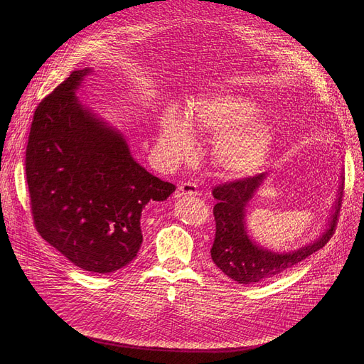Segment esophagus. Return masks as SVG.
Wrapping results in <instances>:
<instances>
[{
    "instance_id": "obj_1",
    "label": "esophagus",
    "mask_w": 364,
    "mask_h": 364,
    "mask_svg": "<svg viewBox=\"0 0 364 364\" xmlns=\"http://www.w3.org/2000/svg\"><path fill=\"white\" fill-rule=\"evenodd\" d=\"M198 194L197 186L193 183H181L176 191V198L181 197H194Z\"/></svg>"
}]
</instances>
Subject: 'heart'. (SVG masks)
<instances>
[{
  "mask_svg": "<svg viewBox=\"0 0 364 364\" xmlns=\"http://www.w3.org/2000/svg\"><path fill=\"white\" fill-rule=\"evenodd\" d=\"M261 105L245 95L226 92L196 99L188 115L168 108L159 125L157 149L173 161L188 159L196 146V135L218 136L213 155L219 170L229 178H247L267 166L277 129L259 117Z\"/></svg>",
  "mask_w": 364,
  "mask_h": 364,
  "instance_id": "heart-1",
  "label": "heart"
}]
</instances>
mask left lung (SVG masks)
<instances>
[{
    "label": "left lung",
    "mask_w": 364,
    "mask_h": 364,
    "mask_svg": "<svg viewBox=\"0 0 364 364\" xmlns=\"http://www.w3.org/2000/svg\"><path fill=\"white\" fill-rule=\"evenodd\" d=\"M268 180L262 173L245 180L218 186L213 197L218 200L213 209L216 220L215 242L210 249L216 267L237 284H255L274 278L305 257L320 250L333 236L343 198V176L338 184L337 197L333 203L331 215L320 235L294 250L278 252L257 243L249 233L246 210L249 203Z\"/></svg>",
    "instance_id": "obj_1"
}]
</instances>
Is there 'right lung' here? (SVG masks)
Returning <instances> with one entry per match:
<instances>
[{
    "label": "right lung",
    "instance_id": "add662e5",
    "mask_svg": "<svg viewBox=\"0 0 364 364\" xmlns=\"http://www.w3.org/2000/svg\"><path fill=\"white\" fill-rule=\"evenodd\" d=\"M93 69L72 75L37 107L26 151L34 223L77 268L115 272L134 261L141 216L176 190L132 157L124 134L76 95Z\"/></svg>",
    "mask_w": 364,
    "mask_h": 364
}]
</instances>
